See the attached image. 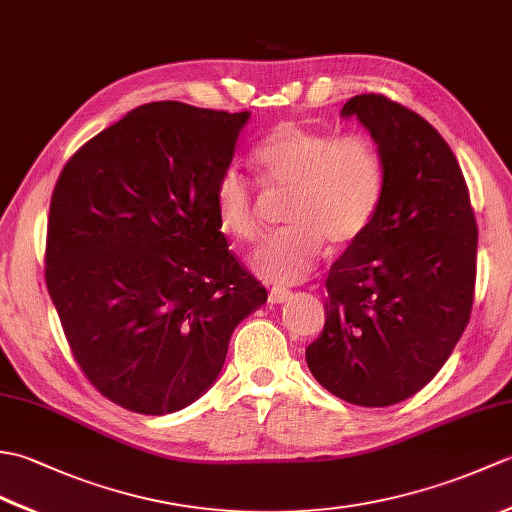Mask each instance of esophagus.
Here are the masks:
<instances>
[{"instance_id": "1", "label": "esophagus", "mask_w": 512, "mask_h": 512, "mask_svg": "<svg viewBox=\"0 0 512 512\" xmlns=\"http://www.w3.org/2000/svg\"><path fill=\"white\" fill-rule=\"evenodd\" d=\"M290 297H292L290 290L273 288V290H270V295H268V301H270V303H286Z\"/></svg>"}]
</instances>
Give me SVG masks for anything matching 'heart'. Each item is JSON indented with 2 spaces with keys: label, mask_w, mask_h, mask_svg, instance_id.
<instances>
[{
  "label": "heart",
  "mask_w": 512,
  "mask_h": 512,
  "mask_svg": "<svg viewBox=\"0 0 512 512\" xmlns=\"http://www.w3.org/2000/svg\"><path fill=\"white\" fill-rule=\"evenodd\" d=\"M253 162L266 184L290 191L284 231L266 237L250 257L253 273L279 286L299 284L323 255L352 246L372 224L383 165L369 138L334 136L284 123L255 149ZM215 213L222 231L239 242L259 233L257 200L237 169H226L215 184Z\"/></svg>",
  "instance_id": "heart-1"
}]
</instances>
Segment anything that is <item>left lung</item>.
Wrapping results in <instances>:
<instances>
[{
    "instance_id": "left-lung-1",
    "label": "left lung",
    "mask_w": 512,
    "mask_h": 512,
    "mask_svg": "<svg viewBox=\"0 0 512 512\" xmlns=\"http://www.w3.org/2000/svg\"><path fill=\"white\" fill-rule=\"evenodd\" d=\"M374 140L383 193L372 224L330 268L312 376L352 405L387 407L447 363L469 323L477 226L462 169L438 129L380 94L347 101Z\"/></svg>"
}]
</instances>
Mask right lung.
Here are the masks:
<instances>
[{"label": "right lung", "mask_w": 512, "mask_h": 512, "mask_svg": "<svg viewBox=\"0 0 512 512\" xmlns=\"http://www.w3.org/2000/svg\"><path fill=\"white\" fill-rule=\"evenodd\" d=\"M250 112L140 105L88 140L50 200L46 286L90 383L165 416L220 376L268 292L228 253L215 184Z\"/></svg>", "instance_id": "1"}]
</instances>
